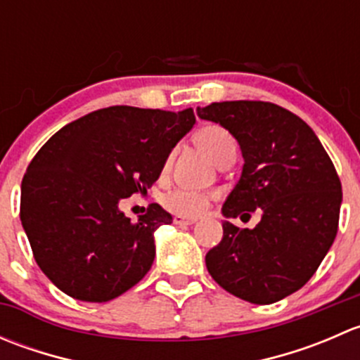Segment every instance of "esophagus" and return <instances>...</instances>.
Segmentation results:
<instances>
[{
    "label": "esophagus",
    "instance_id": "esophagus-1",
    "mask_svg": "<svg viewBox=\"0 0 360 360\" xmlns=\"http://www.w3.org/2000/svg\"><path fill=\"white\" fill-rule=\"evenodd\" d=\"M197 223V217H183V216H176L174 217V224H179V226H188V224Z\"/></svg>",
    "mask_w": 360,
    "mask_h": 360
}]
</instances>
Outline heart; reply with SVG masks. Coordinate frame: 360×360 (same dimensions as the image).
<instances>
[{"label": "heart", "instance_id": "heart-1", "mask_svg": "<svg viewBox=\"0 0 360 360\" xmlns=\"http://www.w3.org/2000/svg\"><path fill=\"white\" fill-rule=\"evenodd\" d=\"M195 143L216 165H219L226 158H235V155H237V143L231 137V134L217 125L203 127L198 130L197 136H195ZM210 198L212 197L209 193L174 190L163 197V205L167 210L177 214V216L195 217L200 216L209 207Z\"/></svg>", "mask_w": 360, "mask_h": 360}]
</instances>
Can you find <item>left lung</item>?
<instances>
[{
    "instance_id": "left-lung-1",
    "label": "left lung",
    "mask_w": 360,
    "mask_h": 360,
    "mask_svg": "<svg viewBox=\"0 0 360 360\" xmlns=\"http://www.w3.org/2000/svg\"><path fill=\"white\" fill-rule=\"evenodd\" d=\"M197 115L226 129L244 157L207 270L249 303L284 300L310 281L335 242L341 207L335 165L314 130L277 104L224 101L197 108ZM256 208L262 221L252 231L229 223Z\"/></svg>"
}]
</instances>
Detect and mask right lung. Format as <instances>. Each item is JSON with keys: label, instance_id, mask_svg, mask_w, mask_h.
Returning a JSON list of instances; mask_svg holds the SVG:
<instances>
[{"label": "right lung", "instance_id": "right-lung-1", "mask_svg": "<svg viewBox=\"0 0 360 360\" xmlns=\"http://www.w3.org/2000/svg\"><path fill=\"white\" fill-rule=\"evenodd\" d=\"M183 111L111 106L68 123L29 163L20 221L43 274L68 296L104 303L150 271L155 231L172 216L151 203L132 223L120 200L144 193L193 129Z\"/></svg>", "mask_w": 360, "mask_h": 360}]
</instances>
